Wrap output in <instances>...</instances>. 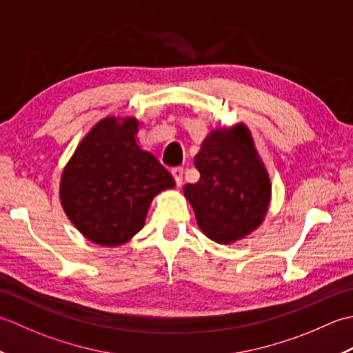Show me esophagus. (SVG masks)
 Masks as SVG:
<instances>
[{
  "instance_id": "esophagus-1",
  "label": "esophagus",
  "mask_w": 353,
  "mask_h": 353,
  "mask_svg": "<svg viewBox=\"0 0 353 353\" xmlns=\"http://www.w3.org/2000/svg\"><path fill=\"white\" fill-rule=\"evenodd\" d=\"M171 174H172V177H174V181H176L177 185L182 183V177H183V168L182 167L172 168L171 170Z\"/></svg>"
}]
</instances>
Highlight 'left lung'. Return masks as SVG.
<instances>
[{"label": "left lung", "instance_id": "8db88e82", "mask_svg": "<svg viewBox=\"0 0 353 353\" xmlns=\"http://www.w3.org/2000/svg\"><path fill=\"white\" fill-rule=\"evenodd\" d=\"M194 163L200 181L183 192L205 235L228 244L256 229L272 190L249 130L239 124L209 134Z\"/></svg>", "mask_w": 353, "mask_h": 353}]
</instances>
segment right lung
Returning a JSON list of instances; mask_svg holds the SVG:
<instances>
[{"label": "right lung", "mask_w": 353, "mask_h": 353, "mask_svg": "<svg viewBox=\"0 0 353 353\" xmlns=\"http://www.w3.org/2000/svg\"><path fill=\"white\" fill-rule=\"evenodd\" d=\"M138 121L114 117L81 139L61 181V201L81 234L101 245L129 241L144 226L152 199L174 181L134 139Z\"/></svg>", "instance_id": "1"}]
</instances>
